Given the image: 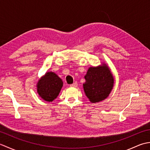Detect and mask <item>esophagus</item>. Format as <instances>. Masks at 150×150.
Listing matches in <instances>:
<instances>
[{
    "label": "esophagus",
    "instance_id": "34e87169",
    "mask_svg": "<svg viewBox=\"0 0 150 150\" xmlns=\"http://www.w3.org/2000/svg\"><path fill=\"white\" fill-rule=\"evenodd\" d=\"M77 85H78L77 82H75L74 83H73V84H70V86H71V87H74V88H75V87H77Z\"/></svg>",
    "mask_w": 150,
    "mask_h": 150
}]
</instances>
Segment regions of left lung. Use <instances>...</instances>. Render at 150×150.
Listing matches in <instances>:
<instances>
[{"instance_id": "left-lung-1", "label": "left lung", "mask_w": 150, "mask_h": 150, "mask_svg": "<svg viewBox=\"0 0 150 150\" xmlns=\"http://www.w3.org/2000/svg\"><path fill=\"white\" fill-rule=\"evenodd\" d=\"M83 84L86 97L93 103L106 98L112 90L114 79L109 68L106 65L91 67L84 77Z\"/></svg>"}]
</instances>
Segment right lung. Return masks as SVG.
I'll list each match as a JSON object with an SVG mask.
<instances>
[{
  "label": "right lung",
  "mask_w": 150,
  "mask_h": 150,
  "mask_svg": "<svg viewBox=\"0 0 150 150\" xmlns=\"http://www.w3.org/2000/svg\"><path fill=\"white\" fill-rule=\"evenodd\" d=\"M62 79L55 73L47 72L37 84V92L46 101H53L58 96L62 87Z\"/></svg>",
  "instance_id": "right-lung-1"
}]
</instances>
